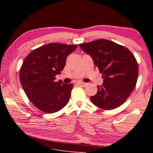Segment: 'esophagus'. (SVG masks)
<instances>
[{"label":"esophagus","mask_w":153,"mask_h":153,"mask_svg":"<svg viewBox=\"0 0 153 153\" xmlns=\"http://www.w3.org/2000/svg\"><path fill=\"white\" fill-rule=\"evenodd\" d=\"M77 84H78V85H81V86H82V87H84V86H85L87 85V83H85L84 82H79Z\"/></svg>","instance_id":"obj_1"}]
</instances>
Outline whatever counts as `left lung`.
Instances as JSON below:
<instances>
[{
  "label": "left lung",
  "mask_w": 153,
  "mask_h": 153,
  "mask_svg": "<svg viewBox=\"0 0 153 153\" xmlns=\"http://www.w3.org/2000/svg\"><path fill=\"white\" fill-rule=\"evenodd\" d=\"M91 56L103 79L102 86L91 97L92 102L103 110H113L130 97L137 82L138 62L133 53L124 46L105 39L79 44Z\"/></svg>",
  "instance_id": "1"
}]
</instances>
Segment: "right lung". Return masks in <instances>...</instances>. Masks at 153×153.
I'll return each mask as SVG.
<instances>
[{"mask_svg": "<svg viewBox=\"0 0 153 153\" xmlns=\"http://www.w3.org/2000/svg\"><path fill=\"white\" fill-rule=\"evenodd\" d=\"M77 45L51 43L30 52L20 70V81L27 97L46 114L61 110L68 103L73 87L55 76L62 71L69 54Z\"/></svg>", "mask_w": 153, "mask_h": 153, "instance_id": "right-lung-1", "label": "right lung"}]
</instances>
